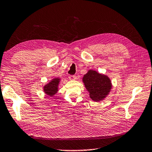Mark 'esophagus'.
I'll return each instance as SVG.
<instances>
[{
	"label": "esophagus",
	"instance_id": "1",
	"mask_svg": "<svg viewBox=\"0 0 152 152\" xmlns=\"http://www.w3.org/2000/svg\"><path fill=\"white\" fill-rule=\"evenodd\" d=\"M69 79L70 80H75L76 79V76H74V75H71L69 76Z\"/></svg>",
	"mask_w": 152,
	"mask_h": 152
}]
</instances>
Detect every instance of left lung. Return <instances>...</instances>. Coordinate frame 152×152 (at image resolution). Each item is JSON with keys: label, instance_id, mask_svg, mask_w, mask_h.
Wrapping results in <instances>:
<instances>
[{"label": "left lung", "instance_id": "1", "mask_svg": "<svg viewBox=\"0 0 152 152\" xmlns=\"http://www.w3.org/2000/svg\"><path fill=\"white\" fill-rule=\"evenodd\" d=\"M83 82L89 93V97L97 102L104 100L112 88V81L109 77L93 69H89L84 75Z\"/></svg>", "mask_w": 152, "mask_h": 152}]
</instances>
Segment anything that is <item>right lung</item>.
<instances>
[{"mask_svg":"<svg viewBox=\"0 0 152 152\" xmlns=\"http://www.w3.org/2000/svg\"><path fill=\"white\" fill-rule=\"evenodd\" d=\"M61 81V78L59 77L53 78L51 80L43 86V91L46 95L53 97V96L58 92L59 83Z\"/></svg>","mask_w":152,"mask_h":152,"instance_id":"obj_1","label":"right lung"}]
</instances>
